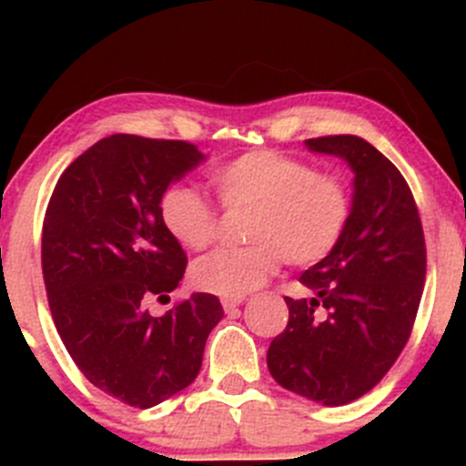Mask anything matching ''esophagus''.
I'll list each match as a JSON object with an SVG mask.
<instances>
[{"label":"esophagus","mask_w":466,"mask_h":466,"mask_svg":"<svg viewBox=\"0 0 466 466\" xmlns=\"http://www.w3.org/2000/svg\"><path fill=\"white\" fill-rule=\"evenodd\" d=\"M241 304H243V298H223V309H225V313L237 311V309L241 307Z\"/></svg>","instance_id":"obj_1"}]
</instances>
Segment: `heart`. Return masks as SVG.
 <instances>
[{
  "label": "heart",
  "instance_id": "b5f03b06",
  "mask_svg": "<svg viewBox=\"0 0 466 466\" xmlns=\"http://www.w3.org/2000/svg\"><path fill=\"white\" fill-rule=\"evenodd\" d=\"M228 209H250L248 246L218 248L191 268L203 293L243 298L279 268L313 266L331 255L351 218L345 177L277 150H250L211 173ZM159 216L167 232L187 250H205L218 232V209L194 187H171Z\"/></svg>",
  "mask_w": 466,
  "mask_h": 466
}]
</instances>
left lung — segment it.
<instances>
[{"label":"left lung","instance_id":"left-lung-1","mask_svg":"<svg viewBox=\"0 0 466 466\" xmlns=\"http://www.w3.org/2000/svg\"><path fill=\"white\" fill-rule=\"evenodd\" d=\"M307 146L351 167V218L336 250L299 277L316 295L284 298L289 324L268 347V370L299 397L345 406L388 374L410 338L426 279L424 229L408 182L372 144L329 135Z\"/></svg>","mask_w":466,"mask_h":466}]
</instances>
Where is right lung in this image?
I'll list each match as a JSON object with an SVG mask.
<instances>
[{"label":"right lung","instance_id":"obj_1","mask_svg":"<svg viewBox=\"0 0 466 466\" xmlns=\"http://www.w3.org/2000/svg\"><path fill=\"white\" fill-rule=\"evenodd\" d=\"M203 162L189 142L110 135L60 176L42 223V277L51 318L86 379L135 408L157 406L200 372L207 336L223 318L218 298L194 293L162 318L187 268L159 203Z\"/></svg>","mask_w":466,"mask_h":466}]
</instances>
